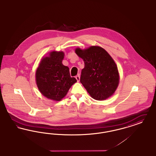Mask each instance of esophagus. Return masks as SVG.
I'll return each instance as SVG.
<instances>
[{"instance_id":"esophagus-1","label":"esophagus","mask_w":156,"mask_h":156,"mask_svg":"<svg viewBox=\"0 0 156 156\" xmlns=\"http://www.w3.org/2000/svg\"><path fill=\"white\" fill-rule=\"evenodd\" d=\"M75 78L76 79V80H77V81L78 82H79L80 81V75H76V76H75Z\"/></svg>"}]
</instances>
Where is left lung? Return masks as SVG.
<instances>
[{
    "label": "left lung",
    "mask_w": 156,
    "mask_h": 156,
    "mask_svg": "<svg viewBox=\"0 0 156 156\" xmlns=\"http://www.w3.org/2000/svg\"><path fill=\"white\" fill-rule=\"evenodd\" d=\"M75 52L84 62L80 82L96 100H104L111 96L119 83V73L115 62L108 52L100 46H91Z\"/></svg>",
    "instance_id": "obj_1"
}]
</instances>
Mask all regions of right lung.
Wrapping results in <instances>:
<instances>
[{
	"instance_id": "1",
	"label": "right lung",
	"mask_w": 156,
	"mask_h": 156,
	"mask_svg": "<svg viewBox=\"0 0 156 156\" xmlns=\"http://www.w3.org/2000/svg\"><path fill=\"white\" fill-rule=\"evenodd\" d=\"M63 52H52L43 58L36 72L38 89L46 98L61 101L76 80L71 77L69 68L62 64Z\"/></svg>"
}]
</instances>
